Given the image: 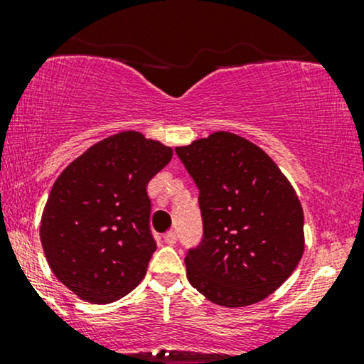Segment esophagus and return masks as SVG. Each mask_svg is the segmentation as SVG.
I'll return each instance as SVG.
<instances>
[{"instance_id":"obj_1","label":"esophagus","mask_w":364,"mask_h":364,"mask_svg":"<svg viewBox=\"0 0 364 364\" xmlns=\"http://www.w3.org/2000/svg\"><path fill=\"white\" fill-rule=\"evenodd\" d=\"M164 243L169 245V246L176 245V232H174V231L166 232V235H164Z\"/></svg>"}]
</instances>
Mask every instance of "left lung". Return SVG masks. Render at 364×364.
Returning <instances> with one entry per match:
<instances>
[{
    "label": "left lung",
    "mask_w": 364,
    "mask_h": 364,
    "mask_svg": "<svg viewBox=\"0 0 364 364\" xmlns=\"http://www.w3.org/2000/svg\"><path fill=\"white\" fill-rule=\"evenodd\" d=\"M196 188L203 236L188 250L186 277L208 301L237 308L281 287L304 250L294 188L260 147L229 132L176 147Z\"/></svg>",
    "instance_id": "obj_1"
}]
</instances>
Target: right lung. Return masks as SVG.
<instances>
[{
    "label": "right lung",
    "mask_w": 364,
    "mask_h": 364,
    "mask_svg": "<svg viewBox=\"0 0 364 364\" xmlns=\"http://www.w3.org/2000/svg\"><path fill=\"white\" fill-rule=\"evenodd\" d=\"M173 150L139 132L92 145L53 185L41 243L60 281L85 301L106 304L135 289L156 252L147 185Z\"/></svg>",
    "instance_id": "add662e5"
}]
</instances>
